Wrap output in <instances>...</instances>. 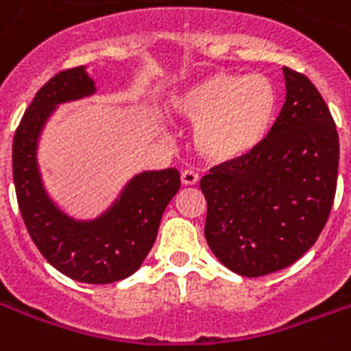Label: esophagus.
<instances>
[{
    "label": "esophagus",
    "mask_w": 351,
    "mask_h": 351,
    "mask_svg": "<svg viewBox=\"0 0 351 351\" xmlns=\"http://www.w3.org/2000/svg\"><path fill=\"white\" fill-rule=\"evenodd\" d=\"M180 180H182L184 186H193V184L199 182V175L191 169H186V171L180 173Z\"/></svg>",
    "instance_id": "esophagus-1"
}]
</instances>
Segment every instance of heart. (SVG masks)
Instances as JSON below:
<instances>
[{
  "instance_id": "b5f03b06",
  "label": "heart",
  "mask_w": 351,
  "mask_h": 351,
  "mask_svg": "<svg viewBox=\"0 0 351 351\" xmlns=\"http://www.w3.org/2000/svg\"><path fill=\"white\" fill-rule=\"evenodd\" d=\"M169 107L195 123L193 145L206 160L239 161L250 156L271 131L278 93L263 75L208 73L178 88Z\"/></svg>"
}]
</instances>
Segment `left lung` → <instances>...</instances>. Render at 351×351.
I'll return each mask as SVG.
<instances>
[{"mask_svg":"<svg viewBox=\"0 0 351 351\" xmlns=\"http://www.w3.org/2000/svg\"><path fill=\"white\" fill-rule=\"evenodd\" d=\"M286 103L263 143L201 178L206 243L241 276L286 269L308 252L331 214L339 133L322 93L284 67Z\"/></svg>","mask_w":351,"mask_h":351,"instance_id":"obj_1","label":"left lung"}]
</instances>
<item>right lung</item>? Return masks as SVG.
<instances>
[{
  "mask_svg": "<svg viewBox=\"0 0 351 351\" xmlns=\"http://www.w3.org/2000/svg\"><path fill=\"white\" fill-rule=\"evenodd\" d=\"M93 93L95 82L84 65L60 71L35 93L12 138V178L27 233L45 259L77 282L110 284L143 265L163 210L180 188V175L173 167L138 173L97 218L77 220L65 214L43 184L39 137L58 105Z\"/></svg>",
  "mask_w": 351,
  "mask_h": 351,
  "instance_id": "1",
  "label": "right lung"
}]
</instances>
